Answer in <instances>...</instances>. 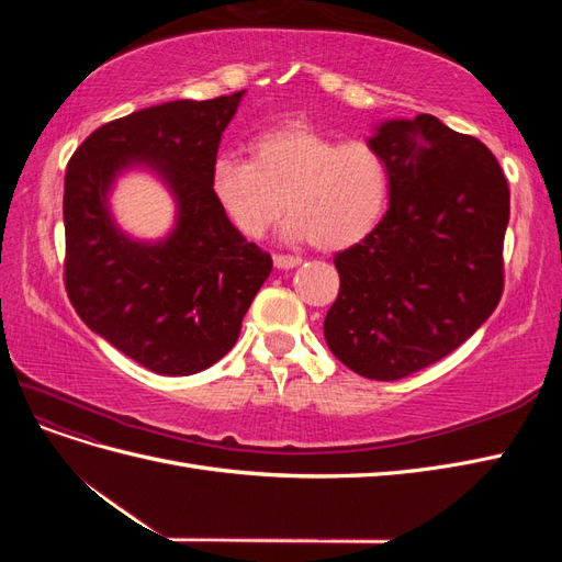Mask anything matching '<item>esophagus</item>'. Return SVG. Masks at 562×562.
I'll return each mask as SVG.
<instances>
[{"instance_id": "1", "label": "esophagus", "mask_w": 562, "mask_h": 562, "mask_svg": "<svg viewBox=\"0 0 562 562\" xmlns=\"http://www.w3.org/2000/svg\"><path fill=\"white\" fill-rule=\"evenodd\" d=\"M302 260L293 258V255H274V267L277 269H295Z\"/></svg>"}]
</instances>
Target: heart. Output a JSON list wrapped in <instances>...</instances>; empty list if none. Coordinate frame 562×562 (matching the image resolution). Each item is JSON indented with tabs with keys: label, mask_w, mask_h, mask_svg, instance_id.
I'll list each match as a JSON object with an SVG mask.
<instances>
[{
	"label": "heart",
	"mask_w": 562,
	"mask_h": 562,
	"mask_svg": "<svg viewBox=\"0 0 562 562\" xmlns=\"http://www.w3.org/2000/svg\"><path fill=\"white\" fill-rule=\"evenodd\" d=\"M211 192L232 227L258 241L281 217L288 241L345 250L380 225L389 171L361 140L339 145L307 124H285L250 140V161L223 155L211 166Z\"/></svg>",
	"instance_id": "heart-1"
}]
</instances>
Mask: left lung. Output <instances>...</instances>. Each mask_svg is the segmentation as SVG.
I'll use <instances>...</instances> for the list:
<instances>
[{"label": "left lung", "instance_id": "8db88e82", "mask_svg": "<svg viewBox=\"0 0 562 562\" xmlns=\"http://www.w3.org/2000/svg\"><path fill=\"white\" fill-rule=\"evenodd\" d=\"M389 171V211L335 255L323 321L337 361L368 380L407 378L479 330L502 297L508 184L481 143L434 114L384 119L366 140Z\"/></svg>", "mask_w": 562, "mask_h": 562}]
</instances>
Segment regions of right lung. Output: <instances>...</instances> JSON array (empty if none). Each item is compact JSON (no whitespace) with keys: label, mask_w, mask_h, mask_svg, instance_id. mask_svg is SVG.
I'll list each match as a JSON object with an SVG mask.
<instances>
[{"label":"right lung","mask_w":562,"mask_h":562,"mask_svg":"<svg viewBox=\"0 0 562 562\" xmlns=\"http://www.w3.org/2000/svg\"><path fill=\"white\" fill-rule=\"evenodd\" d=\"M246 91L171 100L93 131L65 173V288L79 318L159 375H194L234 347L271 258L232 227L211 166ZM145 170L175 199L161 240L124 233L111 211L119 177Z\"/></svg>","instance_id":"1"}]
</instances>
